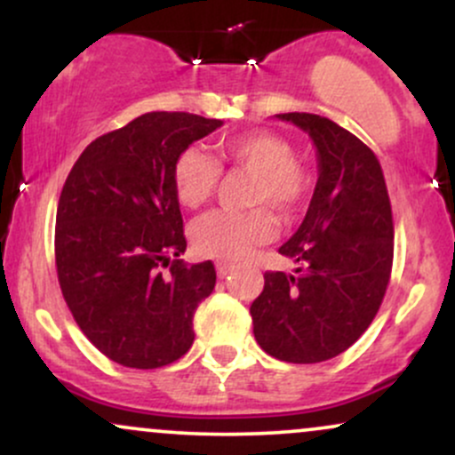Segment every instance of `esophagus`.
Listing matches in <instances>:
<instances>
[{
	"label": "esophagus",
	"instance_id": "34e87169",
	"mask_svg": "<svg viewBox=\"0 0 455 455\" xmlns=\"http://www.w3.org/2000/svg\"><path fill=\"white\" fill-rule=\"evenodd\" d=\"M231 265H227V263H218L216 265V274H218V278H227L228 274H231Z\"/></svg>",
	"mask_w": 455,
	"mask_h": 455
}]
</instances>
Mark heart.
Listing matches in <instances>:
<instances>
[{"mask_svg":"<svg viewBox=\"0 0 455 455\" xmlns=\"http://www.w3.org/2000/svg\"><path fill=\"white\" fill-rule=\"evenodd\" d=\"M224 166L252 173L248 212H212L192 227V245L198 254L218 260H242L257 245L274 239L275 220L267 207L282 218H293L306 207L315 190V173L295 158L293 145L267 130L227 139L218 148ZM222 169L213 156L198 145H190L177 156L173 186L177 201L188 210L205 205L216 195Z\"/></svg>","mask_w":455,"mask_h":455,"instance_id":"1","label":"heart"}]
</instances>
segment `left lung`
<instances>
[{"label":"left lung","instance_id":"8db88e82","mask_svg":"<svg viewBox=\"0 0 455 455\" xmlns=\"http://www.w3.org/2000/svg\"><path fill=\"white\" fill-rule=\"evenodd\" d=\"M318 151V181L297 233L280 254L295 275L265 271L250 306L254 338L271 357L318 363L353 347L383 304L394 263V218L374 151L331 119L280 113Z\"/></svg>","mask_w":455,"mask_h":455}]
</instances>
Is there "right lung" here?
Listing matches in <instances>:
<instances>
[{
  "label": "right lung",
  "instance_id": "obj_1",
  "mask_svg": "<svg viewBox=\"0 0 455 455\" xmlns=\"http://www.w3.org/2000/svg\"><path fill=\"white\" fill-rule=\"evenodd\" d=\"M220 119L154 111L87 145L72 166L55 227L61 295L98 351L126 368L177 362L212 295V260L188 265L173 186L177 156Z\"/></svg>",
  "mask_w": 455,
  "mask_h": 455
}]
</instances>
